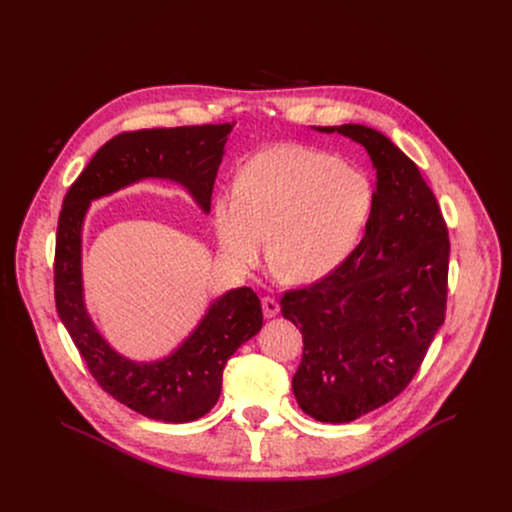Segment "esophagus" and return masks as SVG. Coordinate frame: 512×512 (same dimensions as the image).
Segmentation results:
<instances>
[{
    "instance_id": "1",
    "label": "esophagus",
    "mask_w": 512,
    "mask_h": 512,
    "mask_svg": "<svg viewBox=\"0 0 512 512\" xmlns=\"http://www.w3.org/2000/svg\"><path fill=\"white\" fill-rule=\"evenodd\" d=\"M261 308H263V316L265 318H273V316L279 314V304L273 298H269V296H265L261 300Z\"/></svg>"
}]
</instances>
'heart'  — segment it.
I'll return each instance as SVG.
<instances>
[{"label":"heart","instance_id":"obj_1","mask_svg":"<svg viewBox=\"0 0 512 512\" xmlns=\"http://www.w3.org/2000/svg\"><path fill=\"white\" fill-rule=\"evenodd\" d=\"M369 180L336 158L275 145L239 172L235 192L214 200V231L237 265L269 261L289 281L310 283L330 273L352 249L371 208Z\"/></svg>","mask_w":512,"mask_h":512}]
</instances>
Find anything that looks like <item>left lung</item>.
Listing matches in <instances>:
<instances>
[{
	"mask_svg": "<svg viewBox=\"0 0 512 512\" xmlns=\"http://www.w3.org/2000/svg\"><path fill=\"white\" fill-rule=\"evenodd\" d=\"M364 145L377 170L362 241L326 277L279 306L304 336L291 381L304 413L348 423L393 401L417 375L446 318L450 239L417 166L367 125L318 127Z\"/></svg>",
	"mask_w": 512,
	"mask_h": 512,
	"instance_id": "1",
	"label": "left lung"
}]
</instances>
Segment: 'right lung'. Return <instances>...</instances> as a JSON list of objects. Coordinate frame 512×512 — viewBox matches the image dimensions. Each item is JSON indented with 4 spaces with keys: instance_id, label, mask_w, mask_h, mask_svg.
I'll list each match as a JSON object with an SVG mask.
<instances>
[{
    "instance_id": "1",
    "label": "right lung",
    "mask_w": 512,
    "mask_h": 512,
    "mask_svg": "<svg viewBox=\"0 0 512 512\" xmlns=\"http://www.w3.org/2000/svg\"><path fill=\"white\" fill-rule=\"evenodd\" d=\"M231 129V123H221L137 129L115 135L72 182L58 216L56 312L101 389L150 419L188 423L216 405L227 360L263 326L259 298L251 287L227 291L168 358L133 362L105 342L85 310L81 277L83 221L91 200L143 178H166L182 184L208 212Z\"/></svg>"
}]
</instances>
